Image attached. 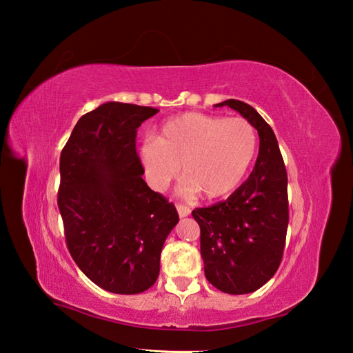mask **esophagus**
<instances>
[{"instance_id":"obj_1","label":"esophagus","mask_w":353,"mask_h":353,"mask_svg":"<svg viewBox=\"0 0 353 353\" xmlns=\"http://www.w3.org/2000/svg\"><path fill=\"white\" fill-rule=\"evenodd\" d=\"M177 208V212H179V216H188L190 214H191V209L188 208V206H185V205H177L176 206Z\"/></svg>"}]
</instances>
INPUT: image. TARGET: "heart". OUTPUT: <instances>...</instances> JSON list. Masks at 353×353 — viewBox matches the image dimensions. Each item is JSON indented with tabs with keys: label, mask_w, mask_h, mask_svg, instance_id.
<instances>
[{
	"label": "heart",
	"mask_w": 353,
	"mask_h": 353,
	"mask_svg": "<svg viewBox=\"0 0 353 353\" xmlns=\"http://www.w3.org/2000/svg\"><path fill=\"white\" fill-rule=\"evenodd\" d=\"M258 138L244 118L188 112L165 121L139 148L148 182L163 190L182 165L185 191L219 199L243 182L256 154Z\"/></svg>",
	"instance_id": "b5f03b06"
}]
</instances>
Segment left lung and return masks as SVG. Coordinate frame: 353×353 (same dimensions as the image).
<instances>
[{
  "label": "left lung",
  "mask_w": 353,
  "mask_h": 353,
  "mask_svg": "<svg viewBox=\"0 0 353 353\" xmlns=\"http://www.w3.org/2000/svg\"><path fill=\"white\" fill-rule=\"evenodd\" d=\"M239 112L259 134V153L247 181L230 196L192 211L200 226L206 279L228 294H247L279 268L288 228L287 170L276 134L250 104L226 100L215 108Z\"/></svg>",
  "instance_id": "8db88e82"
}]
</instances>
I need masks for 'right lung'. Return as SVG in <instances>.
<instances>
[{
  "instance_id": "right-lung-1",
  "label": "right lung",
  "mask_w": 353,
  "mask_h": 353,
  "mask_svg": "<svg viewBox=\"0 0 353 353\" xmlns=\"http://www.w3.org/2000/svg\"><path fill=\"white\" fill-rule=\"evenodd\" d=\"M157 112L104 103L79 119L61 154L57 205L66 245L81 272L115 294L152 287L179 221L174 205L142 179L137 153L138 127Z\"/></svg>"
}]
</instances>
